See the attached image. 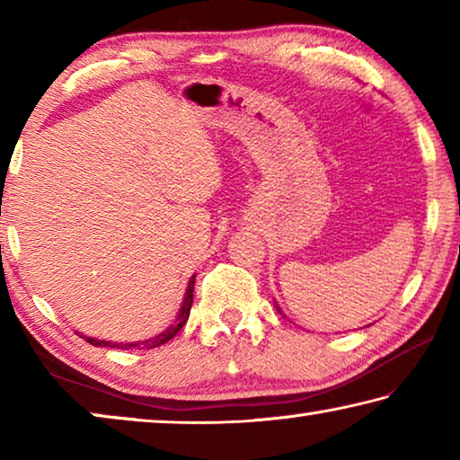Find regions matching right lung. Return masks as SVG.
<instances>
[{
	"instance_id": "1",
	"label": "right lung",
	"mask_w": 460,
	"mask_h": 460,
	"mask_svg": "<svg viewBox=\"0 0 460 460\" xmlns=\"http://www.w3.org/2000/svg\"><path fill=\"white\" fill-rule=\"evenodd\" d=\"M192 290H194V276L190 278V282H189V290H186V296H184V305H182V308H181V313H178L174 324H172V326H168V329H166L164 332H160L158 337L147 339V341H144V342H126V345H123V342L97 341V339H91V337H83V334H81V339H84V341L91 342V345H95V347H111V349H131V347H139V349H155V347L164 345V342H168L170 339L174 337V334H178V331H181L182 326L186 324V321H189L190 306H192Z\"/></svg>"
}]
</instances>
